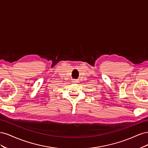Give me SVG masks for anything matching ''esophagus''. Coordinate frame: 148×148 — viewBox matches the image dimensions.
<instances>
[{
  "instance_id": "obj_1",
  "label": "esophagus",
  "mask_w": 148,
  "mask_h": 148,
  "mask_svg": "<svg viewBox=\"0 0 148 148\" xmlns=\"http://www.w3.org/2000/svg\"><path fill=\"white\" fill-rule=\"evenodd\" d=\"M71 82H72V83H78V80L77 79H72V81H71Z\"/></svg>"
}]
</instances>
